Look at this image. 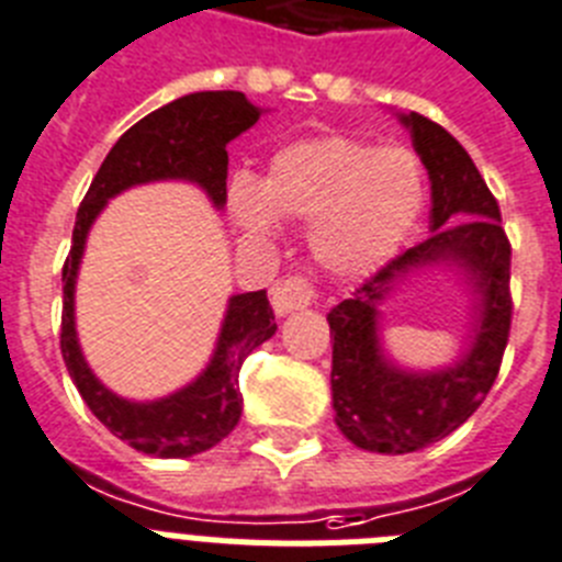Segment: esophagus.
Here are the masks:
<instances>
[{"label": "esophagus", "instance_id": "1", "mask_svg": "<svg viewBox=\"0 0 562 562\" xmlns=\"http://www.w3.org/2000/svg\"><path fill=\"white\" fill-rule=\"evenodd\" d=\"M270 299H272V310H276L278 315H290L295 313V310H304V306L313 304L315 290L306 278L286 276L272 284Z\"/></svg>", "mask_w": 562, "mask_h": 562}]
</instances>
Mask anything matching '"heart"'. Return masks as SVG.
<instances>
[{
	"label": "heart",
	"instance_id": "1",
	"mask_svg": "<svg viewBox=\"0 0 562 562\" xmlns=\"http://www.w3.org/2000/svg\"><path fill=\"white\" fill-rule=\"evenodd\" d=\"M426 199L418 158L404 147L327 136L276 153L263 184L235 176L229 218L258 241L278 235V215L313 224V249L335 276H367L390 261Z\"/></svg>",
	"mask_w": 562,
	"mask_h": 562
}]
</instances>
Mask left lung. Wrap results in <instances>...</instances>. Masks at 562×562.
Instances as JSON below:
<instances>
[{
  "mask_svg": "<svg viewBox=\"0 0 562 562\" xmlns=\"http://www.w3.org/2000/svg\"><path fill=\"white\" fill-rule=\"evenodd\" d=\"M397 122L429 172V238L392 258L327 315L335 424L355 446L381 454L418 452L467 424L495 383L512 327V244L495 195L452 133L420 113H397ZM440 262L463 269L475 292L470 347L449 368H397L380 344L376 306L412 271Z\"/></svg>",
  "mask_w": 562,
  "mask_h": 562,
  "instance_id": "8db88e82",
  "label": "left lung"
}]
</instances>
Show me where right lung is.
Segmentation results:
<instances>
[{"mask_svg":"<svg viewBox=\"0 0 562 562\" xmlns=\"http://www.w3.org/2000/svg\"><path fill=\"white\" fill-rule=\"evenodd\" d=\"M261 113L238 90H201L153 110L113 144L76 213L74 244L61 267V358L90 412L136 452L193 458L222 443L241 418L238 372L244 358L276 335V315L263 290L233 295L204 372L158 401H127L93 375L76 335L74 295L88 233L113 195L150 181L199 184L213 207L222 210L227 204V144L249 131Z\"/></svg>","mask_w":562,"mask_h":562,"instance_id":"1","label":"right lung"}]
</instances>
